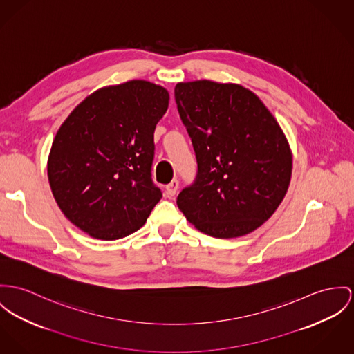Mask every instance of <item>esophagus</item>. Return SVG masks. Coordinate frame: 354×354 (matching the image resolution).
I'll return each mask as SVG.
<instances>
[{
    "instance_id": "1",
    "label": "esophagus",
    "mask_w": 354,
    "mask_h": 354,
    "mask_svg": "<svg viewBox=\"0 0 354 354\" xmlns=\"http://www.w3.org/2000/svg\"><path fill=\"white\" fill-rule=\"evenodd\" d=\"M178 189H179V180H178V179H174L171 183H168V185L165 186V194H167L168 196H174V195L176 194Z\"/></svg>"
}]
</instances>
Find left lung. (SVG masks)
<instances>
[{
    "label": "left lung",
    "mask_w": 354,
    "mask_h": 354,
    "mask_svg": "<svg viewBox=\"0 0 354 354\" xmlns=\"http://www.w3.org/2000/svg\"><path fill=\"white\" fill-rule=\"evenodd\" d=\"M175 102L198 164L176 198L179 210L212 237L253 232L279 207L291 179L292 156L277 121L234 83L182 82Z\"/></svg>",
    "instance_id": "obj_1"
}]
</instances>
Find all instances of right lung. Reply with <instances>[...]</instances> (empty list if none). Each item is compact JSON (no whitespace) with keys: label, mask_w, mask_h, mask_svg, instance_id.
I'll return each instance as SVG.
<instances>
[{"label":"right lung","mask_w":354,"mask_h":354,"mask_svg":"<svg viewBox=\"0 0 354 354\" xmlns=\"http://www.w3.org/2000/svg\"><path fill=\"white\" fill-rule=\"evenodd\" d=\"M168 91L129 81L97 90L59 128L48 180L63 214L98 240L138 230L162 199L152 180L153 132L168 109Z\"/></svg>","instance_id":"right-lung-1"}]
</instances>
